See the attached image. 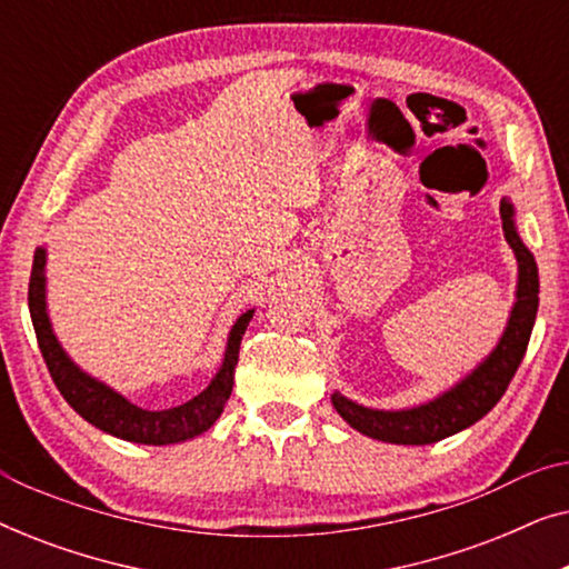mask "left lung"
Wrapping results in <instances>:
<instances>
[{
  "label": "left lung",
  "instance_id": "1",
  "mask_svg": "<svg viewBox=\"0 0 569 569\" xmlns=\"http://www.w3.org/2000/svg\"><path fill=\"white\" fill-rule=\"evenodd\" d=\"M500 217L505 240L510 243L518 261V287L508 326H505L497 347L453 388L419 403V407L370 409L333 391V409L357 432L368 435L372 440L396 442V446H430V442L450 438V435L479 422L508 391L510 380L526 355L536 310H539V267H536L533 253L518 236L516 207L510 204V199L500 201Z\"/></svg>",
  "mask_w": 569,
  "mask_h": 569
}]
</instances>
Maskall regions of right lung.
I'll list each match as a JSON object with an SVG mask.
<instances>
[{"label":"right lung","mask_w":569,"mask_h":569,"mask_svg":"<svg viewBox=\"0 0 569 569\" xmlns=\"http://www.w3.org/2000/svg\"><path fill=\"white\" fill-rule=\"evenodd\" d=\"M28 308L46 368H49L53 383H57L69 407L82 419H88L92 427H98V430L129 442H142V446H173V442L191 440L207 432L220 419L224 403H228L232 393L240 339H243L248 329V321L253 318V310H246L232 323L220 370L214 372V378L209 380L204 391L181 403V407L150 411L123 399L119 391H113L103 380L92 378L77 368L72 357L59 345L57 333L51 329L49 310H46V248H38L33 256Z\"/></svg>","instance_id":"right-lung-1"}]
</instances>
